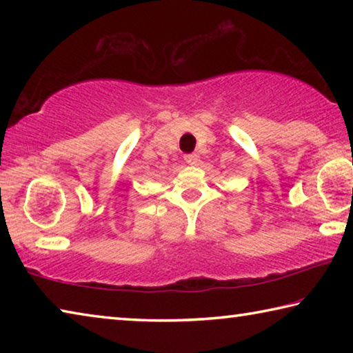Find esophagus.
Segmentation results:
<instances>
[{
	"label": "esophagus",
	"mask_w": 353,
	"mask_h": 353,
	"mask_svg": "<svg viewBox=\"0 0 353 353\" xmlns=\"http://www.w3.org/2000/svg\"><path fill=\"white\" fill-rule=\"evenodd\" d=\"M183 160L188 165H196V163H198V160H199V155L198 154H187V155H183Z\"/></svg>",
	"instance_id": "esophagus-1"
}]
</instances>
